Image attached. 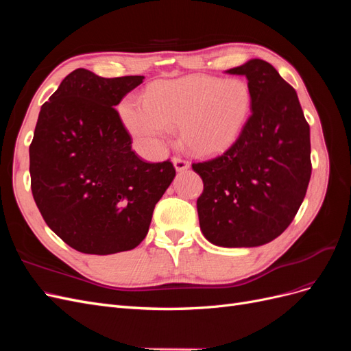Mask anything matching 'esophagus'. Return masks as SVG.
I'll return each mask as SVG.
<instances>
[{
    "instance_id": "1",
    "label": "esophagus",
    "mask_w": 351,
    "mask_h": 351,
    "mask_svg": "<svg viewBox=\"0 0 351 351\" xmlns=\"http://www.w3.org/2000/svg\"><path fill=\"white\" fill-rule=\"evenodd\" d=\"M173 164H174L177 171H186V169L190 167L189 161H186V159L180 158V156H174L173 158Z\"/></svg>"
}]
</instances>
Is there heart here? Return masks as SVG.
I'll list each match as a JSON object with an SVG mask.
<instances>
[{
	"instance_id": "heart-1",
	"label": "heart",
	"mask_w": 351,
	"mask_h": 351,
	"mask_svg": "<svg viewBox=\"0 0 351 351\" xmlns=\"http://www.w3.org/2000/svg\"><path fill=\"white\" fill-rule=\"evenodd\" d=\"M252 110L246 80L187 76L155 84L146 98L121 105L127 130L146 149L158 151L180 125L189 149L197 154L224 151L237 141Z\"/></svg>"
}]
</instances>
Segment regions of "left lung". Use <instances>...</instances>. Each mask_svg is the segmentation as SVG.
<instances>
[{
  "label": "left lung",
  "mask_w": 351,
  "mask_h": 351,
  "mask_svg": "<svg viewBox=\"0 0 351 351\" xmlns=\"http://www.w3.org/2000/svg\"><path fill=\"white\" fill-rule=\"evenodd\" d=\"M246 76L252 114L226 152L193 162L204 236L222 247H254L291 224L312 174L311 129L299 98L269 62L250 60L227 70Z\"/></svg>",
  "instance_id": "left-lung-1"
}]
</instances>
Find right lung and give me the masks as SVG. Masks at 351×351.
I'll use <instances>...</instances> for the list:
<instances>
[{"instance_id": "1", "label": "right lung", "mask_w": 351, "mask_h": 351, "mask_svg": "<svg viewBox=\"0 0 351 351\" xmlns=\"http://www.w3.org/2000/svg\"><path fill=\"white\" fill-rule=\"evenodd\" d=\"M143 76L71 71L42 105L29 146L30 187L47 226L70 247L111 254L139 246L173 162H146L114 107Z\"/></svg>"}]
</instances>
